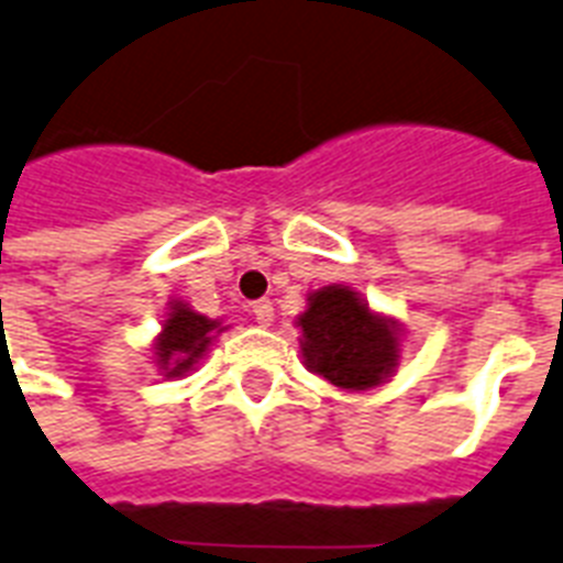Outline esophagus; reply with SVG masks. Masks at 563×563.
Segmentation results:
<instances>
[{
	"mask_svg": "<svg viewBox=\"0 0 563 563\" xmlns=\"http://www.w3.org/2000/svg\"><path fill=\"white\" fill-rule=\"evenodd\" d=\"M253 316H255V322L267 328V324L273 322V301L271 299L253 301Z\"/></svg>",
	"mask_w": 563,
	"mask_h": 563,
	"instance_id": "34e87169",
	"label": "esophagus"
}]
</instances>
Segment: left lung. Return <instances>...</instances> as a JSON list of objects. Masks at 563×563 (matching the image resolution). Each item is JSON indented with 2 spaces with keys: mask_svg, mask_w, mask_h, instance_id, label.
<instances>
[{
  "mask_svg": "<svg viewBox=\"0 0 563 563\" xmlns=\"http://www.w3.org/2000/svg\"><path fill=\"white\" fill-rule=\"evenodd\" d=\"M301 328V356L313 374L345 391L383 385L399 362V324L368 308L360 292L328 285L308 296Z\"/></svg>",
  "mask_w": 563,
  "mask_h": 563,
  "instance_id": "obj_1",
  "label": "left lung"
}]
</instances>
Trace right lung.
Listing matches in <instances>:
<instances>
[{
    "mask_svg": "<svg viewBox=\"0 0 563 563\" xmlns=\"http://www.w3.org/2000/svg\"><path fill=\"white\" fill-rule=\"evenodd\" d=\"M221 322L209 316L195 313L184 301H172L169 313L164 319V328L157 333L152 354H155L157 368L164 376H184L195 368V362L201 360L212 345V333H221Z\"/></svg>",
    "mask_w": 563,
    "mask_h": 563,
    "instance_id": "1",
    "label": "right lung"
}]
</instances>
